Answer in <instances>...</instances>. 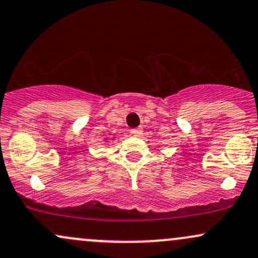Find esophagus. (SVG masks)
<instances>
[{"label": "esophagus", "mask_w": 258, "mask_h": 258, "mask_svg": "<svg viewBox=\"0 0 258 258\" xmlns=\"http://www.w3.org/2000/svg\"><path fill=\"white\" fill-rule=\"evenodd\" d=\"M131 135L135 136V137H138V136L142 135V128L138 127V128H132L131 130Z\"/></svg>", "instance_id": "1"}]
</instances>
